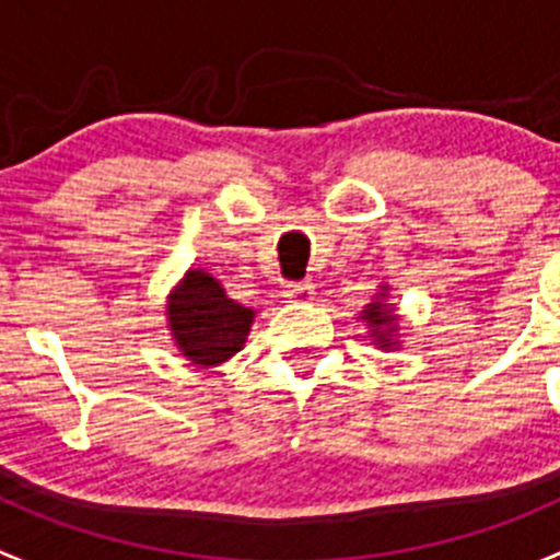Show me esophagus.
Masks as SVG:
<instances>
[{
  "label": "esophagus",
  "instance_id": "1",
  "mask_svg": "<svg viewBox=\"0 0 560 560\" xmlns=\"http://www.w3.org/2000/svg\"><path fill=\"white\" fill-rule=\"evenodd\" d=\"M287 295H290L295 303H308V301H314V284L312 281H298V284L290 287V292H287Z\"/></svg>",
  "mask_w": 560,
  "mask_h": 560
}]
</instances>
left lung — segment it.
<instances>
[{"mask_svg":"<svg viewBox=\"0 0 560 560\" xmlns=\"http://www.w3.org/2000/svg\"><path fill=\"white\" fill-rule=\"evenodd\" d=\"M385 298H388V292L383 290L366 308H363L361 319H366L369 336L374 339V345H380L383 350H390V347H396L399 341H396V314L394 308L385 303Z\"/></svg>","mask_w":560,"mask_h":560,"instance_id":"obj_1","label":"left lung"}]
</instances>
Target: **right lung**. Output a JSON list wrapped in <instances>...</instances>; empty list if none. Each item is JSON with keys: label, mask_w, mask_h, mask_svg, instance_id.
Returning a JSON list of instances; mask_svg holds the SVG:
<instances>
[{"label": "right lung", "mask_w": 560, "mask_h": 560, "mask_svg": "<svg viewBox=\"0 0 560 560\" xmlns=\"http://www.w3.org/2000/svg\"><path fill=\"white\" fill-rule=\"evenodd\" d=\"M170 330L183 355L197 366H219L243 350L254 323V308L232 301L219 279L202 268L188 270L172 290Z\"/></svg>", "instance_id": "obj_1"}]
</instances>
